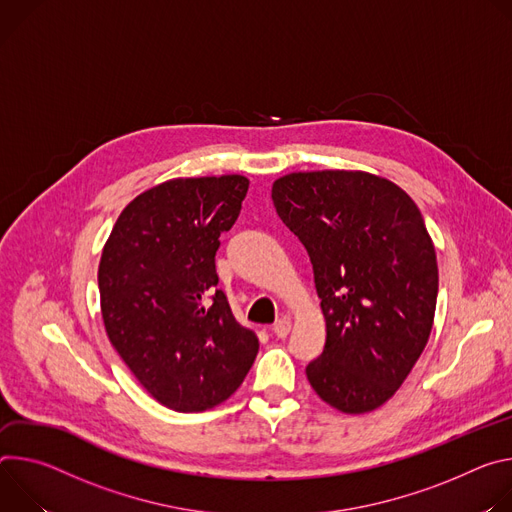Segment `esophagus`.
I'll return each instance as SVG.
<instances>
[{"instance_id":"esophagus-1","label":"esophagus","mask_w":512,"mask_h":512,"mask_svg":"<svg viewBox=\"0 0 512 512\" xmlns=\"http://www.w3.org/2000/svg\"><path fill=\"white\" fill-rule=\"evenodd\" d=\"M272 333L276 335V337H287L289 333H291V319H287V317H282V319H278L274 325H272Z\"/></svg>"}]
</instances>
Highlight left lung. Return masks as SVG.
Listing matches in <instances>:
<instances>
[{"instance_id": "obj_1", "label": "left lung", "mask_w": 512, "mask_h": 512, "mask_svg": "<svg viewBox=\"0 0 512 512\" xmlns=\"http://www.w3.org/2000/svg\"><path fill=\"white\" fill-rule=\"evenodd\" d=\"M278 217L309 252L325 317L307 378L329 407L362 415L401 388L437 303V256L415 201L364 170H311L272 183Z\"/></svg>"}]
</instances>
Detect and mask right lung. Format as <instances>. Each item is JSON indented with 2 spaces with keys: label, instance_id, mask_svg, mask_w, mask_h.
<instances>
[{
  "label": "right lung",
  "instance_id": "right-lung-1",
  "mask_svg": "<svg viewBox=\"0 0 512 512\" xmlns=\"http://www.w3.org/2000/svg\"><path fill=\"white\" fill-rule=\"evenodd\" d=\"M242 175L170 179L126 205L99 262L111 346L154 399L179 413L221 405L240 388L258 337L217 289L219 236L236 223Z\"/></svg>",
  "mask_w": 512,
  "mask_h": 512
}]
</instances>
